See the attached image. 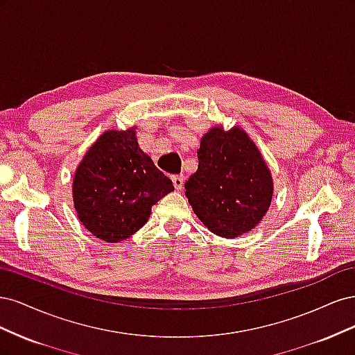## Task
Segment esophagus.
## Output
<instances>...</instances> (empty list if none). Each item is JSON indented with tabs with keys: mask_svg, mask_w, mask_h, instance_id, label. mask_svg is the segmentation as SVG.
<instances>
[{
	"mask_svg": "<svg viewBox=\"0 0 355 355\" xmlns=\"http://www.w3.org/2000/svg\"><path fill=\"white\" fill-rule=\"evenodd\" d=\"M184 176L182 175H175V176H171V182H173V185H175V189L176 191H180L182 188H184Z\"/></svg>",
	"mask_w": 355,
	"mask_h": 355,
	"instance_id": "esophagus-1",
	"label": "esophagus"
}]
</instances>
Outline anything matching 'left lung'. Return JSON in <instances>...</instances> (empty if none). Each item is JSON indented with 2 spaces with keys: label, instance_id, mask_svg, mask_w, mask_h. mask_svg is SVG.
<instances>
[{
  "label": "left lung",
  "instance_id": "left-lung-1",
  "mask_svg": "<svg viewBox=\"0 0 355 355\" xmlns=\"http://www.w3.org/2000/svg\"><path fill=\"white\" fill-rule=\"evenodd\" d=\"M198 168L185 182L192 210L219 237L249 232L270 209L274 184L259 149L241 127H211L201 137Z\"/></svg>",
  "mask_w": 355,
  "mask_h": 355
}]
</instances>
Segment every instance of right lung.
<instances>
[{"label":"right lung","mask_w":355,"mask_h":355,"mask_svg":"<svg viewBox=\"0 0 355 355\" xmlns=\"http://www.w3.org/2000/svg\"><path fill=\"white\" fill-rule=\"evenodd\" d=\"M175 189L137 144L136 130H106L75 170L72 197L94 237L118 243L148 222L154 204Z\"/></svg>","instance_id":"obj_1"}]
</instances>
